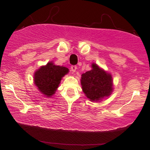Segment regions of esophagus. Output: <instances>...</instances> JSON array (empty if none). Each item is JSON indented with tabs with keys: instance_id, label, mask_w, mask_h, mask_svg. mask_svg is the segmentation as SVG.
Segmentation results:
<instances>
[{
	"instance_id": "34e87169",
	"label": "esophagus",
	"mask_w": 150,
	"mask_h": 150,
	"mask_svg": "<svg viewBox=\"0 0 150 150\" xmlns=\"http://www.w3.org/2000/svg\"><path fill=\"white\" fill-rule=\"evenodd\" d=\"M70 69H71V71L74 73V72L76 71V69H77V66L76 65H72L71 68H70Z\"/></svg>"
}]
</instances>
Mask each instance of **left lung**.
<instances>
[{
	"label": "left lung",
	"instance_id": "left-lung-1",
	"mask_svg": "<svg viewBox=\"0 0 150 150\" xmlns=\"http://www.w3.org/2000/svg\"><path fill=\"white\" fill-rule=\"evenodd\" d=\"M92 69L82 74V90L91 101H97L108 97L112 92V77L93 63Z\"/></svg>",
	"mask_w": 150,
	"mask_h": 150
}]
</instances>
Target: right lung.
I'll list each match as a JSON object with an SVG mask.
<instances>
[{
    "mask_svg": "<svg viewBox=\"0 0 150 150\" xmlns=\"http://www.w3.org/2000/svg\"><path fill=\"white\" fill-rule=\"evenodd\" d=\"M68 73V69L65 67L48 63L34 74V83L42 94L51 97L55 94L62 77Z\"/></svg>",
    "mask_w": 150,
    "mask_h": 150,
    "instance_id": "obj_1",
    "label": "right lung"
}]
</instances>
